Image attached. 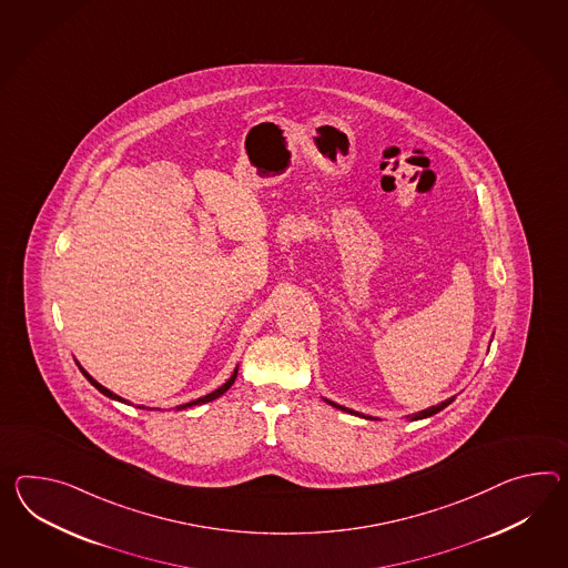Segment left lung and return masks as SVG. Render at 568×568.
<instances>
[{"instance_id": "8db88e82", "label": "left lung", "mask_w": 568, "mask_h": 568, "mask_svg": "<svg viewBox=\"0 0 568 568\" xmlns=\"http://www.w3.org/2000/svg\"><path fill=\"white\" fill-rule=\"evenodd\" d=\"M490 341H493V338H490ZM454 400H456V396H452V398H447V400L439 402V404H435V406H429V408H425V410H418V413H415V415H408L406 418H408V420H420V418H427V416L437 415L439 410H443L445 406H449V404H452ZM324 402H328L331 406L338 408V410H343V413H348V415L361 416V418H367V420H379L377 416L363 415V413H357V410H353V408L341 406V404H336V402L326 400V398H324Z\"/></svg>"}]
</instances>
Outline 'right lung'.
Returning <instances> with one entry per match:
<instances>
[{
  "label": "right lung",
  "instance_id": "obj_1",
  "mask_svg": "<svg viewBox=\"0 0 568 568\" xmlns=\"http://www.w3.org/2000/svg\"><path fill=\"white\" fill-rule=\"evenodd\" d=\"M75 363H78V361H75ZM78 367H80V372H82L83 377H85V379H88V382H90L92 386L97 387L100 394H104V396H106V398H111V400L123 402V404H129V406H131V402L125 400V398H121V396H116V394H114V392H111L109 387H104L102 386V384H98L97 379H94L92 375L88 374V372L83 369L80 363H78ZM235 377H237V365H235L234 374L230 375V379H227L225 384H222V386L217 387V389H213V392H209V394H205V396L196 398V400L184 402V404H179V406H176V410H186V408H193V406H201V404H207V402L215 400V398H220L222 394H225V392H227V389L232 387V384H234L235 382ZM139 408H145V406H139ZM150 410H152V408H150Z\"/></svg>",
  "mask_w": 568,
  "mask_h": 568
}]
</instances>
